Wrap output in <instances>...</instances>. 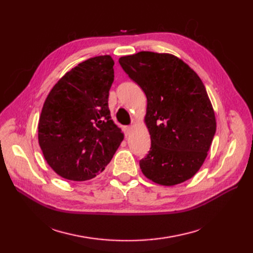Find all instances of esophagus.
<instances>
[{"label":"esophagus","mask_w":253,"mask_h":253,"mask_svg":"<svg viewBox=\"0 0 253 253\" xmlns=\"http://www.w3.org/2000/svg\"><path fill=\"white\" fill-rule=\"evenodd\" d=\"M132 129H133L132 126H125V127H124V131H125V133H126V136L129 135V133L132 132Z\"/></svg>","instance_id":"34e87169"}]
</instances>
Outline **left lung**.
I'll return each mask as SVG.
<instances>
[{
  "instance_id": "left-lung-1",
  "label": "left lung",
  "mask_w": 253,
  "mask_h": 253,
  "mask_svg": "<svg viewBox=\"0 0 253 253\" xmlns=\"http://www.w3.org/2000/svg\"><path fill=\"white\" fill-rule=\"evenodd\" d=\"M119 63L147 97L144 124L151 150L139 162L145 177L175 186L201 169L216 131V119L198 75L171 53L139 51Z\"/></svg>"
}]
</instances>
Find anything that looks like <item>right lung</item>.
I'll use <instances>...</instances> for the list:
<instances>
[{
	"instance_id": "right-lung-1",
	"label": "right lung",
	"mask_w": 253,
	"mask_h": 253,
	"mask_svg": "<svg viewBox=\"0 0 253 253\" xmlns=\"http://www.w3.org/2000/svg\"><path fill=\"white\" fill-rule=\"evenodd\" d=\"M113 65L109 55L83 61L59 79L45 99L38 140L49 167L65 179L94 178L125 138L108 105Z\"/></svg>"
}]
</instances>
